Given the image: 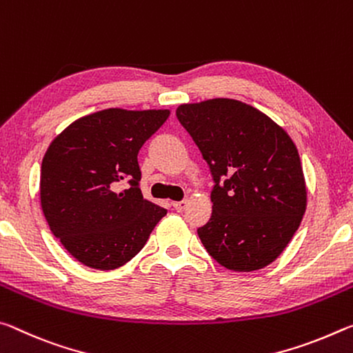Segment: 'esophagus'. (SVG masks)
<instances>
[{
    "instance_id": "obj_1",
    "label": "esophagus",
    "mask_w": 353,
    "mask_h": 353,
    "mask_svg": "<svg viewBox=\"0 0 353 353\" xmlns=\"http://www.w3.org/2000/svg\"><path fill=\"white\" fill-rule=\"evenodd\" d=\"M172 206L175 208V210H176L178 212H181V211L186 210V206H188V201H186V200H181V201H173Z\"/></svg>"
}]
</instances>
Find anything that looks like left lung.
<instances>
[{"label": "left lung", "mask_w": 353, "mask_h": 353, "mask_svg": "<svg viewBox=\"0 0 353 353\" xmlns=\"http://www.w3.org/2000/svg\"><path fill=\"white\" fill-rule=\"evenodd\" d=\"M180 123L210 165L212 214L197 230L216 261L252 272L275 261L307 210L296 143L256 108L231 98L181 105Z\"/></svg>", "instance_id": "obj_1"}]
</instances>
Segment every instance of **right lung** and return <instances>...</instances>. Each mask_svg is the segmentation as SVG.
I'll use <instances>...</instances> for the list:
<instances>
[{"instance_id":"1","label":"right lung","mask_w":353,"mask_h":353,"mask_svg":"<svg viewBox=\"0 0 353 353\" xmlns=\"http://www.w3.org/2000/svg\"><path fill=\"white\" fill-rule=\"evenodd\" d=\"M169 109H103L68 125L40 169V205L65 250L92 269L134 258L167 210L143 199L137 153ZM128 182L126 190L119 188Z\"/></svg>"}]
</instances>
